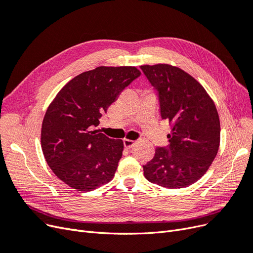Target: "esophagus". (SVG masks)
<instances>
[{
	"mask_svg": "<svg viewBox=\"0 0 253 253\" xmlns=\"http://www.w3.org/2000/svg\"><path fill=\"white\" fill-rule=\"evenodd\" d=\"M124 144H125V148H126V149L129 150V149H132V148L134 147V145L136 144V142H135V141H133V140L126 139V140L124 141Z\"/></svg>",
	"mask_w": 253,
	"mask_h": 253,
	"instance_id": "1",
	"label": "esophagus"
}]
</instances>
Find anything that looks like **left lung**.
Listing matches in <instances>:
<instances>
[{"label":"left lung","instance_id":"1","mask_svg":"<svg viewBox=\"0 0 253 253\" xmlns=\"http://www.w3.org/2000/svg\"><path fill=\"white\" fill-rule=\"evenodd\" d=\"M158 91L160 115L169 121V147L156 148L143 166L144 177L168 189L189 187L208 171L220 140L219 117L202 84L170 64L141 65Z\"/></svg>","mask_w":253,"mask_h":253}]
</instances>
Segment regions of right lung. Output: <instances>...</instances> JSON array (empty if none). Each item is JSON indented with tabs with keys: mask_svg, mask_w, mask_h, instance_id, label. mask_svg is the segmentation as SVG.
Masks as SVG:
<instances>
[{
	"mask_svg": "<svg viewBox=\"0 0 253 253\" xmlns=\"http://www.w3.org/2000/svg\"><path fill=\"white\" fill-rule=\"evenodd\" d=\"M140 74L135 66L96 67L67 82L49 104L42 122V151L52 172L71 188L86 192L113 179L124 141L94 127Z\"/></svg>",
	"mask_w": 253,
	"mask_h": 253,
	"instance_id": "1",
	"label": "right lung"
}]
</instances>
